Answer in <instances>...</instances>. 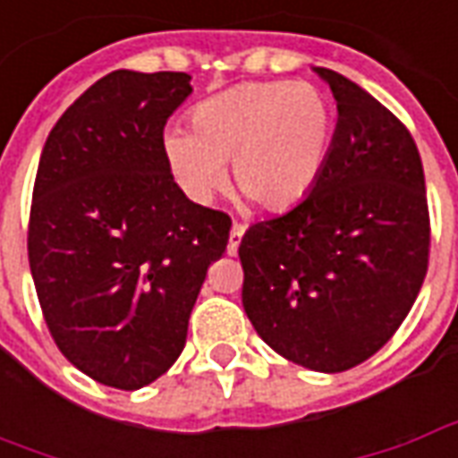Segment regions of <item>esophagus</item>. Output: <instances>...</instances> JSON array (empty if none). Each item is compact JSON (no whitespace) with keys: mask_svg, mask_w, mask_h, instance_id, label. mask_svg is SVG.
Instances as JSON below:
<instances>
[{"mask_svg":"<svg viewBox=\"0 0 458 458\" xmlns=\"http://www.w3.org/2000/svg\"><path fill=\"white\" fill-rule=\"evenodd\" d=\"M245 235V225H240V223H233V230H230V240H228V255H235L238 252L240 240Z\"/></svg>","mask_w":458,"mask_h":458,"instance_id":"1","label":"esophagus"}]
</instances>
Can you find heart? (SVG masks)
Returning <instances> with one entry per match:
<instances>
[{
    "instance_id": "1",
    "label": "heart",
    "mask_w": 458,
    "mask_h": 458,
    "mask_svg": "<svg viewBox=\"0 0 458 458\" xmlns=\"http://www.w3.org/2000/svg\"><path fill=\"white\" fill-rule=\"evenodd\" d=\"M334 114L327 95L309 83H245L199 103L189 127L164 134V159L193 200L225 183L259 208L287 210L314 191L327 166Z\"/></svg>"
}]
</instances>
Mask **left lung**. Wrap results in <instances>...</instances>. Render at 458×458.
Returning a JSON list of instances; mask_svg holds the SVG:
<instances>
[{
	"label": "left lung",
	"mask_w": 458,
	"mask_h": 458,
	"mask_svg": "<svg viewBox=\"0 0 458 458\" xmlns=\"http://www.w3.org/2000/svg\"><path fill=\"white\" fill-rule=\"evenodd\" d=\"M327 166L307 199L242 235V307L259 338L309 370L344 373L383 348L422 289L429 208L412 134L336 71Z\"/></svg>",
	"instance_id": "8db88e82"
}]
</instances>
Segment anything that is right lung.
I'll use <instances>...</instances> for the list:
<instances>
[{"instance_id": "1", "label": "right lung", "mask_w": 458, "mask_h": 458, "mask_svg": "<svg viewBox=\"0 0 458 458\" xmlns=\"http://www.w3.org/2000/svg\"><path fill=\"white\" fill-rule=\"evenodd\" d=\"M189 73L113 71L75 100L41 151L29 265L58 351L88 377L140 390L176 363L230 216L186 199L164 124Z\"/></svg>"}]
</instances>
